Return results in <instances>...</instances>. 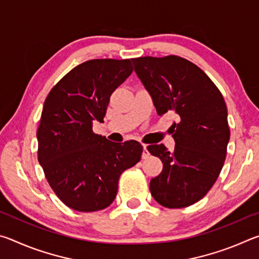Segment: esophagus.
I'll list each match as a JSON object with an SVG mask.
<instances>
[{
	"instance_id": "1",
	"label": "esophagus",
	"mask_w": 259,
	"mask_h": 259,
	"mask_svg": "<svg viewBox=\"0 0 259 259\" xmlns=\"http://www.w3.org/2000/svg\"><path fill=\"white\" fill-rule=\"evenodd\" d=\"M148 156H150V153H148V151H147V145H145V144H143V154H142V157H143V159H147Z\"/></svg>"
}]
</instances>
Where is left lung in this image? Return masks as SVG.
<instances>
[{
    "instance_id": "1",
    "label": "left lung",
    "mask_w": 259,
    "mask_h": 259,
    "mask_svg": "<svg viewBox=\"0 0 259 259\" xmlns=\"http://www.w3.org/2000/svg\"><path fill=\"white\" fill-rule=\"evenodd\" d=\"M135 72L151 95L157 115L176 114L170 126L175 150L147 146L163 169L151 179L150 191L165 208H185L207 194L224 165L230 128L221 91L202 69L178 56L139 57Z\"/></svg>"
}]
</instances>
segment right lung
Listing matches in <instances>:
<instances>
[{"mask_svg": "<svg viewBox=\"0 0 259 259\" xmlns=\"http://www.w3.org/2000/svg\"><path fill=\"white\" fill-rule=\"evenodd\" d=\"M133 71L130 59L84 61L52 88L43 105L37 159L56 195L76 211L107 208L121 174L142 157L136 140L114 143L93 131V122H104L111 95Z\"/></svg>", "mask_w": 259, "mask_h": 259, "instance_id": "obj_1", "label": "right lung"}]
</instances>
